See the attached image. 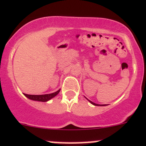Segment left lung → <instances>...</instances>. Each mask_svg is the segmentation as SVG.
I'll use <instances>...</instances> for the list:
<instances>
[{
    "instance_id": "obj_1",
    "label": "left lung",
    "mask_w": 146,
    "mask_h": 146,
    "mask_svg": "<svg viewBox=\"0 0 146 146\" xmlns=\"http://www.w3.org/2000/svg\"><path fill=\"white\" fill-rule=\"evenodd\" d=\"M87 99V98H86ZM88 101H89L90 103V104H92V105H94V106H107V105L106 104H103V105H99V104H95V103H94V102H92V101H90V100H88Z\"/></svg>"
}]
</instances>
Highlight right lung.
I'll list each match as a JSON object with an SVG mask.
<instances>
[{
    "instance_id": "1",
    "label": "right lung",
    "mask_w": 146,
    "mask_h": 146,
    "mask_svg": "<svg viewBox=\"0 0 146 146\" xmlns=\"http://www.w3.org/2000/svg\"><path fill=\"white\" fill-rule=\"evenodd\" d=\"M60 90H58L55 92L51 93V94H41V95H31V94H24L25 96L29 99L32 100V101H41V102H47V101H50L52 98L56 96L57 94L59 93Z\"/></svg>"
}]
</instances>
